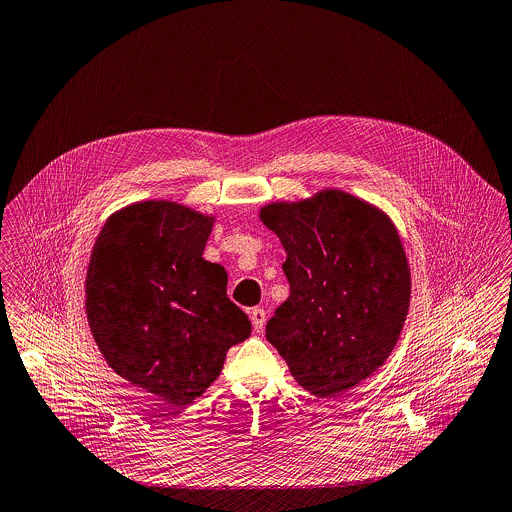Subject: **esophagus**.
Segmentation results:
<instances>
[{"label":"esophagus","instance_id":"obj_1","mask_svg":"<svg viewBox=\"0 0 512 512\" xmlns=\"http://www.w3.org/2000/svg\"><path fill=\"white\" fill-rule=\"evenodd\" d=\"M250 321H252V325H254V330H256V332H262V330H264V325H266V311H264V309H260V307L252 309V311H250Z\"/></svg>","mask_w":512,"mask_h":512}]
</instances>
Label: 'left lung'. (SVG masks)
<instances>
[{"instance_id":"8db88e82","label":"left lung","mask_w":512,"mask_h":512,"mask_svg":"<svg viewBox=\"0 0 512 512\" xmlns=\"http://www.w3.org/2000/svg\"><path fill=\"white\" fill-rule=\"evenodd\" d=\"M285 248L289 297L266 325L299 385L338 397L393 352L411 299V274L393 223L336 189L260 213Z\"/></svg>"}]
</instances>
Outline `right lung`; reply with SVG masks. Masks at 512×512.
I'll list each match as a JSON object with an SVG mask.
<instances>
[{"label": "right lung", "instance_id": "1", "mask_svg": "<svg viewBox=\"0 0 512 512\" xmlns=\"http://www.w3.org/2000/svg\"><path fill=\"white\" fill-rule=\"evenodd\" d=\"M213 219L144 201L107 219L93 246L86 313L107 364L146 393L187 405L223 370L252 325L203 260Z\"/></svg>", "mask_w": 512, "mask_h": 512}]
</instances>
